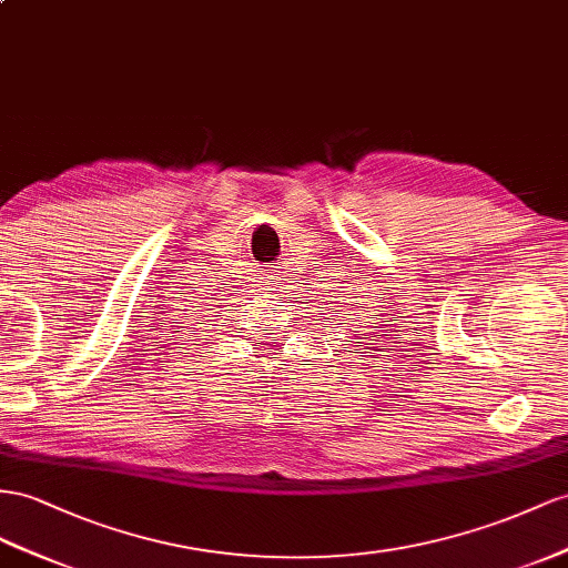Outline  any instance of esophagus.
<instances>
[{
  "label": "esophagus",
  "mask_w": 568,
  "mask_h": 568,
  "mask_svg": "<svg viewBox=\"0 0 568 568\" xmlns=\"http://www.w3.org/2000/svg\"><path fill=\"white\" fill-rule=\"evenodd\" d=\"M266 278H268V285H281L278 281H283V278H281V271H273V268H268Z\"/></svg>",
  "instance_id": "34e87169"
}]
</instances>
